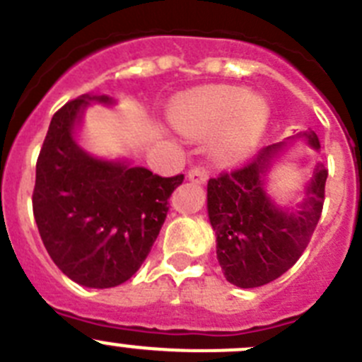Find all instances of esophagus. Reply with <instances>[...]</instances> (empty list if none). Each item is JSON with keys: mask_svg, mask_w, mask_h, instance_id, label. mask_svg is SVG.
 <instances>
[{"mask_svg": "<svg viewBox=\"0 0 362 362\" xmlns=\"http://www.w3.org/2000/svg\"><path fill=\"white\" fill-rule=\"evenodd\" d=\"M187 178H189V182H192V184H199V185H203V184H206V171L203 170V168H192V170H189V173H187Z\"/></svg>", "mask_w": 362, "mask_h": 362, "instance_id": "obj_1", "label": "esophagus"}]
</instances>
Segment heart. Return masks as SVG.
Masks as SVG:
<instances>
[{
	"mask_svg": "<svg viewBox=\"0 0 362 362\" xmlns=\"http://www.w3.org/2000/svg\"><path fill=\"white\" fill-rule=\"evenodd\" d=\"M171 124L189 138L216 136L210 153L217 166L235 168L252 156L270 118L265 99L240 86H210L182 97L171 107Z\"/></svg>",
	"mask_w": 362,
	"mask_h": 362,
	"instance_id": "obj_1",
	"label": "heart"
}]
</instances>
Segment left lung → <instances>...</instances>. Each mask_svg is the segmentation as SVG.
I'll return each instance as SVG.
<instances>
[{"label": "left lung", "mask_w": 362, "mask_h": 362, "mask_svg": "<svg viewBox=\"0 0 362 362\" xmlns=\"http://www.w3.org/2000/svg\"><path fill=\"white\" fill-rule=\"evenodd\" d=\"M292 139H304L320 152L318 136L311 129L286 141ZM286 141L265 146L247 166L210 178L206 185L217 262L226 281L238 288H256L285 274L304 252L320 219L327 180L320 160L297 202L279 205L270 196V173L288 148Z\"/></svg>", "instance_id": "left-lung-1"}]
</instances>
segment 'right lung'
I'll use <instances>...</instances> for the list:
<instances>
[{"instance_id":"1","label":"right lung","mask_w":362,"mask_h":362,"mask_svg":"<svg viewBox=\"0 0 362 362\" xmlns=\"http://www.w3.org/2000/svg\"><path fill=\"white\" fill-rule=\"evenodd\" d=\"M92 104L110 95H81L52 117L37 160L33 216L52 262L86 288L131 279L166 219L168 199L184 175L163 178L131 159H104L81 145Z\"/></svg>"}]
</instances>
